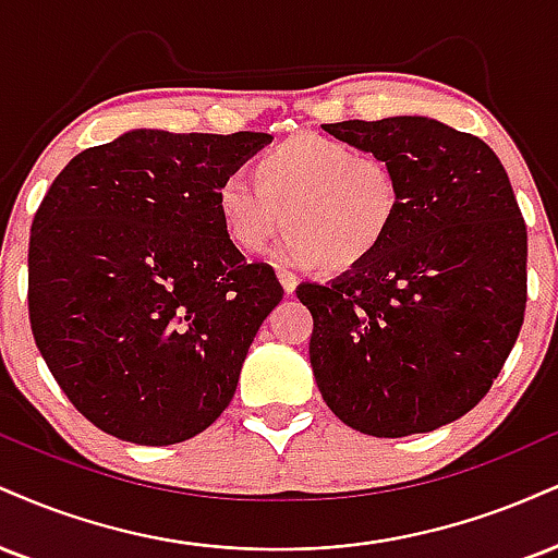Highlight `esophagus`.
<instances>
[{
    "mask_svg": "<svg viewBox=\"0 0 558 558\" xmlns=\"http://www.w3.org/2000/svg\"><path fill=\"white\" fill-rule=\"evenodd\" d=\"M278 280H280V286H283L286 296H293V293H296V286H299L296 275H291V272L280 270V272H278Z\"/></svg>",
    "mask_w": 558,
    "mask_h": 558,
    "instance_id": "esophagus-1",
    "label": "esophagus"
}]
</instances>
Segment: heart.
I'll use <instances>...</instances> for the list:
<instances>
[{"instance_id":"heart-1","label":"heart","mask_w":558,"mask_h":558,"mask_svg":"<svg viewBox=\"0 0 558 558\" xmlns=\"http://www.w3.org/2000/svg\"><path fill=\"white\" fill-rule=\"evenodd\" d=\"M254 184L226 177L215 213L228 241L257 254L288 226L272 250L283 267L348 272L385 244L400 215V179L387 158L343 140L296 134L254 160Z\"/></svg>"}]
</instances>
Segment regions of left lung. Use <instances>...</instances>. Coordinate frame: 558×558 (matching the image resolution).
Instances as JSON below:
<instances>
[{"label": "left lung", "mask_w": 558, "mask_h": 558, "mask_svg": "<svg viewBox=\"0 0 558 558\" xmlns=\"http://www.w3.org/2000/svg\"><path fill=\"white\" fill-rule=\"evenodd\" d=\"M387 158L400 215L372 259L301 283L308 361L327 408L368 436L426 434L481 402L520 335L527 231L483 140L428 117L322 124Z\"/></svg>", "instance_id": "left-lung-1"}]
</instances>
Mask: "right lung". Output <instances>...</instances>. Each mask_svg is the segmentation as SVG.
<instances>
[{"label": "right lung", "instance_id": "1", "mask_svg": "<svg viewBox=\"0 0 558 558\" xmlns=\"http://www.w3.org/2000/svg\"><path fill=\"white\" fill-rule=\"evenodd\" d=\"M270 143L265 132L130 130L53 179L31 226V330L100 432L177 445L231 402L283 288L267 265H246L213 197Z\"/></svg>", "mask_w": 558, "mask_h": 558}]
</instances>
